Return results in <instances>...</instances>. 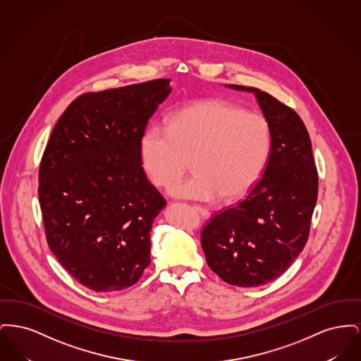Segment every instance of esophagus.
<instances>
[{
    "mask_svg": "<svg viewBox=\"0 0 361 361\" xmlns=\"http://www.w3.org/2000/svg\"><path fill=\"white\" fill-rule=\"evenodd\" d=\"M202 216H204V218H208L209 216V211L207 209V208H204V207L202 206H195L193 207Z\"/></svg>",
    "mask_w": 361,
    "mask_h": 361,
    "instance_id": "34e87169",
    "label": "esophagus"
}]
</instances>
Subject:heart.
Here are the masks:
<instances>
[{
    "label": "heart",
    "instance_id": "heart-1",
    "mask_svg": "<svg viewBox=\"0 0 361 361\" xmlns=\"http://www.w3.org/2000/svg\"><path fill=\"white\" fill-rule=\"evenodd\" d=\"M269 149L265 118L222 100L183 108L166 126L154 123L140 137L143 168L159 188H171L192 158L195 174L176 185L172 195L197 202L245 195L262 172Z\"/></svg>",
    "mask_w": 361,
    "mask_h": 361
}]
</instances>
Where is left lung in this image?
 I'll use <instances>...</instances> for the list:
<instances>
[{
    "instance_id": "1",
    "label": "left lung",
    "mask_w": 361,
    "mask_h": 361,
    "mask_svg": "<svg viewBox=\"0 0 361 361\" xmlns=\"http://www.w3.org/2000/svg\"><path fill=\"white\" fill-rule=\"evenodd\" d=\"M250 92L271 130L262 177L245 200L214 215L202 231L208 267L237 287L264 286L283 275L303 250L318 196V173L299 115L257 87Z\"/></svg>"
}]
</instances>
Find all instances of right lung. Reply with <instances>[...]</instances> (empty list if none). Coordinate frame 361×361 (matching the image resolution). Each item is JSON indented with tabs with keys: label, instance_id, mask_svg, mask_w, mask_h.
<instances>
[{
	"label": "right lung",
	"instance_id": "add662e5",
	"mask_svg": "<svg viewBox=\"0 0 361 361\" xmlns=\"http://www.w3.org/2000/svg\"><path fill=\"white\" fill-rule=\"evenodd\" d=\"M171 80L85 93L56 121L39 169V203L54 256L94 292L135 284L150 264V230L166 206L142 168L140 137Z\"/></svg>",
	"mask_w": 361,
	"mask_h": 361
}]
</instances>
